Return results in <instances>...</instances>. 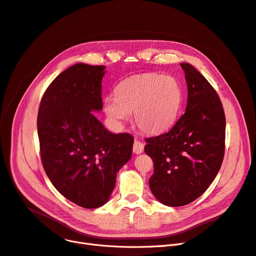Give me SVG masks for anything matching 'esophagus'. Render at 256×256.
Masks as SVG:
<instances>
[{
  "instance_id": "1",
  "label": "esophagus",
  "mask_w": 256,
  "mask_h": 256,
  "mask_svg": "<svg viewBox=\"0 0 256 256\" xmlns=\"http://www.w3.org/2000/svg\"><path fill=\"white\" fill-rule=\"evenodd\" d=\"M143 150H144V144L138 140H135V142H134V145H132L134 154H140L143 152Z\"/></svg>"
}]
</instances>
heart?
<instances>
[{"label": "heart", "mask_w": 256, "mask_h": 256, "mask_svg": "<svg viewBox=\"0 0 256 256\" xmlns=\"http://www.w3.org/2000/svg\"><path fill=\"white\" fill-rule=\"evenodd\" d=\"M182 104V90L176 78L147 74L128 78L117 85L115 96L104 100L110 122L120 128L132 112L134 122L148 135H158L176 122Z\"/></svg>", "instance_id": "obj_1"}]
</instances>
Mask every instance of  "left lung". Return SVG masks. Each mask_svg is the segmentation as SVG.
Masks as SVG:
<instances>
[{"label": "left lung", "mask_w": 256, "mask_h": 256, "mask_svg": "<svg viewBox=\"0 0 256 256\" xmlns=\"http://www.w3.org/2000/svg\"><path fill=\"white\" fill-rule=\"evenodd\" d=\"M188 87L184 114L169 132L146 139L154 160L150 188L160 204L182 206L202 195L224 156L225 115L217 92L190 63H180Z\"/></svg>", "instance_id": "1"}]
</instances>
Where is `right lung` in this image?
Masks as SVG:
<instances>
[{
  "label": "right lung",
  "mask_w": 256,
  "mask_h": 256,
  "mask_svg": "<svg viewBox=\"0 0 256 256\" xmlns=\"http://www.w3.org/2000/svg\"><path fill=\"white\" fill-rule=\"evenodd\" d=\"M106 66L76 63L44 92L37 128L42 165L65 198L86 208L110 199L119 169L132 158L130 134L108 130L92 111L102 110Z\"/></svg>",
  "instance_id": "obj_1"
}]
</instances>
